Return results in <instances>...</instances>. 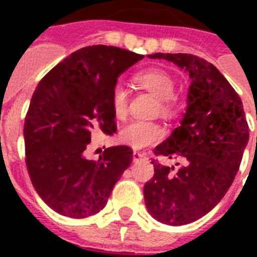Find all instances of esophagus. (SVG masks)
<instances>
[{
  "instance_id": "1",
  "label": "esophagus",
  "mask_w": 257,
  "mask_h": 257,
  "mask_svg": "<svg viewBox=\"0 0 257 257\" xmlns=\"http://www.w3.org/2000/svg\"><path fill=\"white\" fill-rule=\"evenodd\" d=\"M144 157H145V153L139 152V151H135V152H133V161H139L141 160V159H144Z\"/></svg>"
}]
</instances>
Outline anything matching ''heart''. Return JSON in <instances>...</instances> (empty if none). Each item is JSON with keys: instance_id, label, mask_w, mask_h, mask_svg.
<instances>
[{"instance_id": "heart-1", "label": "heart", "mask_w": 257, "mask_h": 257, "mask_svg": "<svg viewBox=\"0 0 257 257\" xmlns=\"http://www.w3.org/2000/svg\"><path fill=\"white\" fill-rule=\"evenodd\" d=\"M137 80L141 85L155 93L157 98L164 101L163 110L171 112L172 105L169 102V98H172V96L175 94V81L169 76V73L163 69H149L144 73H141ZM128 97L129 92L124 84L117 82L112 88L110 104H112L113 112L117 117H122L126 113ZM163 135L164 132L160 125L153 121L132 120L121 128L118 137H120L121 143L135 149H141L161 140Z\"/></svg>"}]
</instances>
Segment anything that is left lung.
I'll list each match as a JSON object with an SVG mask.
<instances>
[{"label":"left lung","mask_w":257,"mask_h":257,"mask_svg":"<svg viewBox=\"0 0 257 257\" xmlns=\"http://www.w3.org/2000/svg\"><path fill=\"white\" fill-rule=\"evenodd\" d=\"M148 57L173 62L191 78L180 126L155 148V155L184 157L185 165L173 172L152 160L155 175L144 185L153 219L184 225L207 215L227 193L248 144V124L239 94L211 62L185 53Z\"/></svg>","instance_id":"obj_1"}]
</instances>
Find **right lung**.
<instances>
[{"label": "right lung", "instance_id": "1", "mask_svg": "<svg viewBox=\"0 0 257 257\" xmlns=\"http://www.w3.org/2000/svg\"><path fill=\"white\" fill-rule=\"evenodd\" d=\"M143 54L116 46L76 50L34 90L24 124L26 167L38 196L62 216L84 219L106 205L133 159L126 145L86 157L93 132L116 133L110 92Z\"/></svg>", "mask_w": 257, "mask_h": 257}]
</instances>
